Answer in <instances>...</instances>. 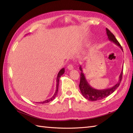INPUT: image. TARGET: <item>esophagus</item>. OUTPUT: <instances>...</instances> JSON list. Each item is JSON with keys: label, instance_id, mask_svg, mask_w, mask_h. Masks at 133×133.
Returning a JSON list of instances; mask_svg holds the SVG:
<instances>
[{"label": "esophagus", "instance_id": "esophagus-1", "mask_svg": "<svg viewBox=\"0 0 133 133\" xmlns=\"http://www.w3.org/2000/svg\"><path fill=\"white\" fill-rule=\"evenodd\" d=\"M68 69L69 70H73L74 69L73 65H71V64H69V65L68 66Z\"/></svg>", "mask_w": 133, "mask_h": 133}]
</instances>
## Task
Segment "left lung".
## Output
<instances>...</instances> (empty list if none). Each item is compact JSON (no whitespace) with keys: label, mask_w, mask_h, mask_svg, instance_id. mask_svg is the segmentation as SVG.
Returning a JSON list of instances; mask_svg holds the SVG:
<instances>
[{"label":"left lung","mask_w":133,"mask_h":133,"mask_svg":"<svg viewBox=\"0 0 133 133\" xmlns=\"http://www.w3.org/2000/svg\"><path fill=\"white\" fill-rule=\"evenodd\" d=\"M106 30L108 39L110 41L113 42L116 45L119 46L120 48V49L123 50V48L122 46L120 45V44H119L118 41L116 40L113 34H112L109 30L107 28H106ZM79 69L81 71L79 84V88L80 91H81V93L84 97L86 98L87 99L90 100V101H96V100H101L104 98H107V96L112 94V92L119 87L122 79L123 69H122L121 73H120L119 75L118 82L116 83L114 86L105 89H96L91 87L87 82L85 76L84 75V74L83 73L82 65H80Z\"/></svg>","instance_id":"8db88e82"}]
</instances>
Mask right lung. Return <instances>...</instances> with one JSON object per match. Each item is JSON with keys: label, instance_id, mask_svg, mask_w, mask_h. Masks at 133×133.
Here are the masks:
<instances>
[{"label": "right lung", "instance_id": "obj_1", "mask_svg": "<svg viewBox=\"0 0 133 133\" xmlns=\"http://www.w3.org/2000/svg\"><path fill=\"white\" fill-rule=\"evenodd\" d=\"M64 72H65V68H62V69L60 70L59 71V72L58 74V75H57V84H56V90H55V92L54 94L53 95V96H52L51 98L48 99L47 100H44V101L43 102H36L37 103H39V104H44V103H49L51 101H52V100H53L55 97L57 95V94H58V86H59V79H60V78L61 77V76L64 73Z\"/></svg>", "mask_w": 133, "mask_h": 133}]
</instances>
